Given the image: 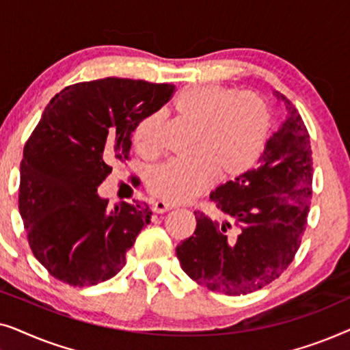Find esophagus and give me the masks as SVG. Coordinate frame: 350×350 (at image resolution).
Listing matches in <instances>:
<instances>
[{
  "instance_id": "esophagus-1",
  "label": "esophagus",
  "mask_w": 350,
  "mask_h": 350,
  "mask_svg": "<svg viewBox=\"0 0 350 350\" xmlns=\"http://www.w3.org/2000/svg\"><path fill=\"white\" fill-rule=\"evenodd\" d=\"M172 208H174V205L165 202V200H154V202H152V212L156 213H164L167 210H172Z\"/></svg>"
}]
</instances>
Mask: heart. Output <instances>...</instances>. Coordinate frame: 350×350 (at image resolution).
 Here are the masks:
<instances>
[{"label": "heart", "instance_id": "b5f03b06", "mask_svg": "<svg viewBox=\"0 0 350 350\" xmlns=\"http://www.w3.org/2000/svg\"><path fill=\"white\" fill-rule=\"evenodd\" d=\"M174 108L181 118L196 124L188 148L191 157L167 162L148 178L150 193L170 204L188 202L213 176L226 180L241 175L260 156L269 133V105L253 92L194 84L175 95ZM133 145L148 157L159 154L157 114L137 124Z\"/></svg>", "mask_w": 350, "mask_h": 350}]
</instances>
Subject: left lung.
<instances>
[{"label": "left lung", "instance_id": "left-lung-1", "mask_svg": "<svg viewBox=\"0 0 350 350\" xmlns=\"http://www.w3.org/2000/svg\"><path fill=\"white\" fill-rule=\"evenodd\" d=\"M252 170L210 194L224 215H196V231L176 247L181 269L199 285L229 296L252 293L279 279L298 252L312 199L310 137L295 105Z\"/></svg>", "mask_w": 350, "mask_h": 350}]
</instances>
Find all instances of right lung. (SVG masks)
<instances>
[{
    "instance_id": "1",
    "label": "right lung",
    "mask_w": 350,
    "mask_h": 350,
    "mask_svg": "<svg viewBox=\"0 0 350 350\" xmlns=\"http://www.w3.org/2000/svg\"><path fill=\"white\" fill-rule=\"evenodd\" d=\"M175 85L105 78L60 90L23 148L21 210L36 260L57 280L90 286L111 279L152 212L138 200L111 207L97 188L129 159L143 118L169 102Z\"/></svg>"
}]
</instances>
